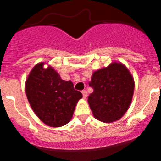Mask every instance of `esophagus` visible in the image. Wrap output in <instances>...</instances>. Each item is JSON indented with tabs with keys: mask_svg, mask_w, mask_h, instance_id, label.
Listing matches in <instances>:
<instances>
[{
	"mask_svg": "<svg viewBox=\"0 0 161 161\" xmlns=\"http://www.w3.org/2000/svg\"><path fill=\"white\" fill-rule=\"evenodd\" d=\"M82 94H83V97L85 98V99H86V97H87V96H88L87 91H86V90L82 91Z\"/></svg>",
	"mask_w": 161,
	"mask_h": 161,
	"instance_id": "1",
	"label": "esophagus"
}]
</instances>
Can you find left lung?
<instances>
[{"mask_svg": "<svg viewBox=\"0 0 161 161\" xmlns=\"http://www.w3.org/2000/svg\"><path fill=\"white\" fill-rule=\"evenodd\" d=\"M89 86L93 92L89 96L88 102L93 116L103 123H113L128 109L135 81L124 64L113 62L93 72Z\"/></svg>", "mask_w": 161, "mask_h": 161, "instance_id": "left-lung-1", "label": "left lung"}]
</instances>
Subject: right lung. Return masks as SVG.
<instances>
[{
  "label": "right lung",
  "mask_w": 161,
  "mask_h": 161,
  "mask_svg": "<svg viewBox=\"0 0 161 161\" xmlns=\"http://www.w3.org/2000/svg\"><path fill=\"white\" fill-rule=\"evenodd\" d=\"M38 63L25 81V93L38 119L52 127L64 126L72 119L82 93L74 89L72 81L61 79L52 67Z\"/></svg>",
  "instance_id": "add662e5"
}]
</instances>
